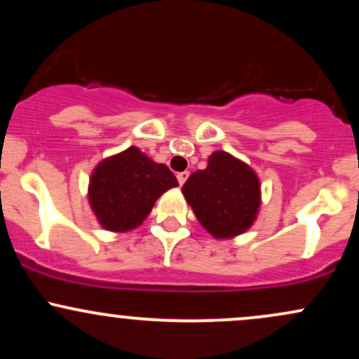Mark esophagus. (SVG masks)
Wrapping results in <instances>:
<instances>
[{"instance_id":"esophagus-1","label":"esophagus","mask_w":359,"mask_h":359,"mask_svg":"<svg viewBox=\"0 0 359 359\" xmlns=\"http://www.w3.org/2000/svg\"><path fill=\"white\" fill-rule=\"evenodd\" d=\"M187 179H189V172H179V174H177V180H179L180 185H184Z\"/></svg>"}]
</instances>
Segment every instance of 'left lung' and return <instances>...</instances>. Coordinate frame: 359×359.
I'll return each instance as SVG.
<instances>
[{
	"label": "left lung",
	"mask_w": 359,
	"mask_h": 359,
	"mask_svg": "<svg viewBox=\"0 0 359 359\" xmlns=\"http://www.w3.org/2000/svg\"><path fill=\"white\" fill-rule=\"evenodd\" d=\"M182 194L201 224L217 240L245 233L262 203L257 174L226 151H214L208 167L189 177Z\"/></svg>",
	"instance_id": "left-lung-1"
}]
</instances>
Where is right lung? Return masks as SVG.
Wrapping results in <instances>:
<instances>
[{
    "label": "right lung",
    "instance_id": "right-lung-1",
    "mask_svg": "<svg viewBox=\"0 0 359 359\" xmlns=\"http://www.w3.org/2000/svg\"><path fill=\"white\" fill-rule=\"evenodd\" d=\"M177 185L167 165L155 163L137 147H130L94 168L88 196L102 228L125 233L142 224L155 201Z\"/></svg>",
    "mask_w": 359,
    "mask_h": 359
}]
</instances>
